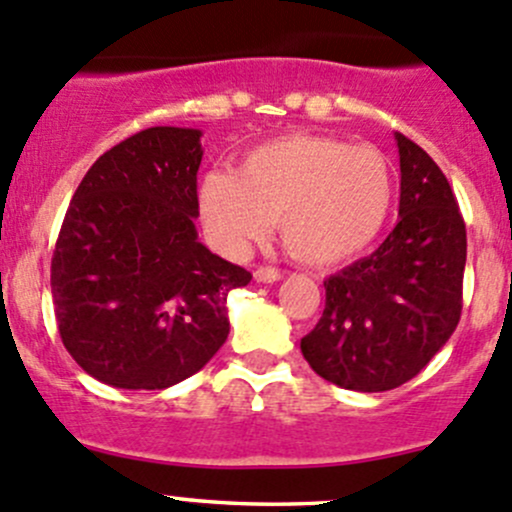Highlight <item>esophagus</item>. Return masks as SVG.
Returning <instances> with one entry per match:
<instances>
[{
  "label": "esophagus",
  "instance_id": "34e87169",
  "mask_svg": "<svg viewBox=\"0 0 512 512\" xmlns=\"http://www.w3.org/2000/svg\"><path fill=\"white\" fill-rule=\"evenodd\" d=\"M255 279L262 284H272V282H279V279H282V272H279L277 267H257Z\"/></svg>",
  "mask_w": 512,
  "mask_h": 512
}]
</instances>
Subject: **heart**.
Returning a JSON list of instances; mask_svg holds the SVG:
<instances>
[{"label":"heart","instance_id":"b5f03b06","mask_svg":"<svg viewBox=\"0 0 512 512\" xmlns=\"http://www.w3.org/2000/svg\"><path fill=\"white\" fill-rule=\"evenodd\" d=\"M395 196L390 161L370 144L292 134L242 157L238 174L203 176L201 213L228 252H245L279 220L289 252L328 267L363 252L383 230Z\"/></svg>","mask_w":512,"mask_h":512}]
</instances>
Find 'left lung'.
Returning <instances> with one entry per match:
<instances>
[{
	"instance_id": "left-lung-1",
	"label": "left lung",
	"mask_w": 512,
	"mask_h": 512,
	"mask_svg": "<svg viewBox=\"0 0 512 512\" xmlns=\"http://www.w3.org/2000/svg\"><path fill=\"white\" fill-rule=\"evenodd\" d=\"M400 220L373 255L326 279L319 324L301 338L316 375L358 392L412 380L461 319L466 225L449 181L397 132Z\"/></svg>"
}]
</instances>
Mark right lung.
<instances>
[{"mask_svg": "<svg viewBox=\"0 0 512 512\" xmlns=\"http://www.w3.org/2000/svg\"><path fill=\"white\" fill-rule=\"evenodd\" d=\"M201 132L149 127L88 169L51 260L58 333L100 383L164 390L230 333V289L252 274L198 242Z\"/></svg>", "mask_w": 512, "mask_h": 512, "instance_id": "obj_1", "label": "right lung"}]
</instances>
